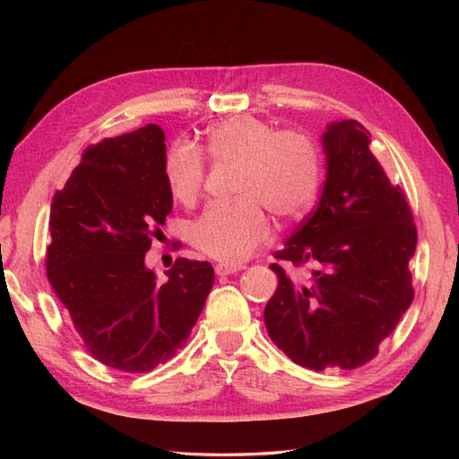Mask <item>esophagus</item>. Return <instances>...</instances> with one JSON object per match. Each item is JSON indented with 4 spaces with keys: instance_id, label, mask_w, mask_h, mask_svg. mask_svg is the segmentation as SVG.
<instances>
[{
    "instance_id": "esophagus-1",
    "label": "esophagus",
    "mask_w": 459,
    "mask_h": 459,
    "mask_svg": "<svg viewBox=\"0 0 459 459\" xmlns=\"http://www.w3.org/2000/svg\"><path fill=\"white\" fill-rule=\"evenodd\" d=\"M214 270H216L218 275H230V273H238V272L245 270V266H238V264H224V262H220V264H216Z\"/></svg>"
}]
</instances>
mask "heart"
Masks as SVG:
<instances>
[{
  "label": "heart",
  "mask_w": 459,
  "mask_h": 459,
  "mask_svg": "<svg viewBox=\"0 0 459 459\" xmlns=\"http://www.w3.org/2000/svg\"><path fill=\"white\" fill-rule=\"evenodd\" d=\"M204 151L218 166H235L231 204H212L193 221L189 241L199 253L238 264L270 239V220H297L314 204L322 159L314 137L300 130H277L256 117H231L206 134ZM172 197L195 203L204 184V160L197 149L174 145L164 160Z\"/></svg>",
  "instance_id": "heart-1"
}]
</instances>
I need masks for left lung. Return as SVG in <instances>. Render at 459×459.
<instances>
[{
  "instance_id": "1",
  "label": "left lung",
  "mask_w": 459,
  "mask_h": 459,
  "mask_svg": "<svg viewBox=\"0 0 459 459\" xmlns=\"http://www.w3.org/2000/svg\"><path fill=\"white\" fill-rule=\"evenodd\" d=\"M358 120L333 122L322 135L327 174L314 212L273 256L310 268L293 281L280 264L264 308L270 339L295 364L354 369L377 356L413 300V214L369 151Z\"/></svg>"
}]
</instances>
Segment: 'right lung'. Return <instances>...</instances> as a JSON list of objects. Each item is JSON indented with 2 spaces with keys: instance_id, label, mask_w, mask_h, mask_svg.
Wrapping results in <instances>:
<instances>
[{
  "instance_id": "right-lung-1",
  "label": "right lung",
  "mask_w": 459,
  "mask_h": 459,
  "mask_svg": "<svg viewBox=\"0 0 459 459\" xmlns=\"http://www.w3.org/2000/svg\"><path fill=\"white\" fill-rule=\"evenodd\" d=\"M157 124L90 145L49 212L48 280L88 352L145 373L186 344L214 283L211 262L178 258L159 283L145 266L172 212Z\"/></svg>"
}]
</instances>
